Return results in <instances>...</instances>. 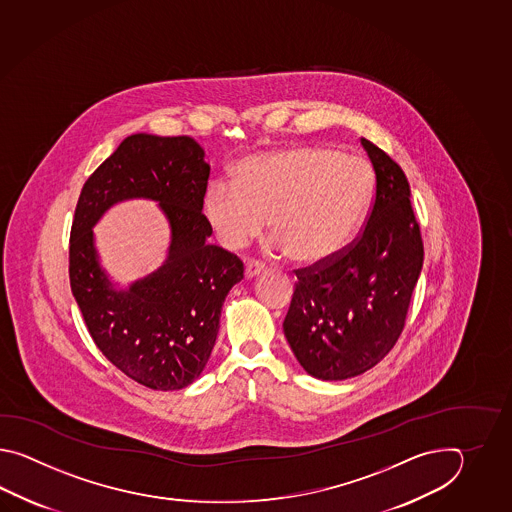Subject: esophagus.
Masks as SVG:
<instances>
[{
    "label": "esophagus",
    "mask_w": 512,
    "mask_h": 512,
    "mask_svg": "<svg viewBox=\"0 0 512 512\" xmlns=\"http://www.w3.org/2000/svg\"><path fill=\"white\" fill-rule=\"evenodd\" d=\"M267 267H265V263H261L258 260H249L247 261V265H245V278H254V276H258L260 272L265 271Z\"/></svg>",
    "instance_id": "34e87169"
}]
</instances>
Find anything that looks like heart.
<instances>
[{"instance_id": "b5f03b06", "label": "heart", "mask_w": 512, "mask_h": 512, "mask_svg": "<svg viewBox=\"0 0 512 512\" xmlns=\"http://www.w3.org/2000/svg\"><path fill=\"white\" fill-rule=\"evenodd\" d=\"M370 163L324 146H294L243 159L232 183L208 186L203 212L219 243L240 249L267 225L274 247L294 260H333L357 236L370 210Z\"/></svg>"}]
</instances>
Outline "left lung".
<instances>
[{"label": "left lung", "instance_id": "left-lung-1", "mask_svg": "<svg viewBox=\"0 0 512 512\" xmlns=\"http://www.w3.org/2000/svg\"><path fill=\"white\" fill-rule=\"evenodd\" d=\"M375 170L364 229L333 260L296 271L283 333L309 375L344 381L381 362L403 333L425 247L401 166L360 139Z\"/></svg>", "mask_w": 512, "mask_h": 512}]
</instances>
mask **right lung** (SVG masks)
Here are the masks:
<instances>
[{"label":"right lung","mask_w":512,"mask_h":512,"mask_svg":"<svg viewBox=\"0 0 512 512\" xmlns=\"http://www.w3.org/2000/svg\"><path fill=\"white\" fill-rule=\"evenodd\" d=\"M194 139L137 133L89 175L78 197L69 240V282L87 331L124 375L152 390H181L196 381L216 344L221 307L243 263L208 245L203 210L210 166ZM131 196L160 201L173 241L169 258L128 292L99 269L92 225Z\"/></svg>","instance_id":"1"}]
</instances>
